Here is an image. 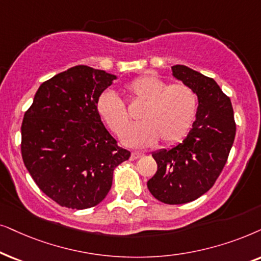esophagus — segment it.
I'll return each instance as SVG.
<instances>
[{
	"label": "esophagus",
	"instance_id": "1",
	"mask_svg": "<svg viewBox=\"0 0 261 261\" xmlns=\"http://www.w3.org/2000/svg\"><path fill=\"white\" fill-rule=\"evenodd\" d=\"M145 154L144 152H141V151H134L133 154H131V160H137L142 158V156H144Z\"/></svg>",
	"mask_w": 261,
	"mask_h": 261
}]
</instances>
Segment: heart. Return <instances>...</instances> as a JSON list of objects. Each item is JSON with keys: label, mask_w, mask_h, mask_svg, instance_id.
<instances>
[{"label": "heart", "mask_w": 261, "mask_h": 261, "mask_svg": "<svg viewBox=\"0 0 261 261\" xmlns=\"http://www.w3.org/2000/svg\"><path fill=\"white\" fill-rule=\"evenodd\" d=\"M135 102L144 105L138 118L142 123L130 127L123 143L134 148L161 143L173 145L190 133L198 110L197 94L190 86L178 82L168 85L152 75H142L125 86ZM99 117L117 136H121L131 123L126 105L113 90H105L96 99Z\"/></svg>", "instance_id": "b5f03b06"}]
</instances>
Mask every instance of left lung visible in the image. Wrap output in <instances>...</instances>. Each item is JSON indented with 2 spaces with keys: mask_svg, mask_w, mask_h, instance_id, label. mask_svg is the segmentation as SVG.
<instances>
[{
  "mask_svg": "<svg viewBox=\"0 0 261 261\" xmlns=\"http://www.w3.org/2000/svg\"><path fill=\"white\" fill-rule=\"evenodd\" d=\"M172 70L197 94V117L182 143L152 154L158 171L147 185L158 200L178 205L196 200L216 182L234 143L236 124L230 99L214 79L186 65H173Z\"/></svg>",
  "mask_w": 261,
  "mask_h": 261,
  "instance_id": "left-lung-1",
  "label": "left lung"
}]
</instances>
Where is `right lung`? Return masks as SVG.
<instances>
[{
    "instance_id": "add662e5",
    "label": "right lung",
    "mask_w": 261,
    "mask_h": 261,
    "mask_svg": "<svg viewBox=\"0 0 261 261\" xmlns=\"http://www.w3.org/2000/svg\"><path fill=\"white\" fill-rule=\"evenodd\" d=\"M116 76L76 65L41 83L21 125V155L40 191L83 210L107 196L113 172L131 152L120 148L95 110Z\"/></svg>"
}]
</instances>
